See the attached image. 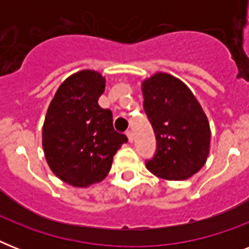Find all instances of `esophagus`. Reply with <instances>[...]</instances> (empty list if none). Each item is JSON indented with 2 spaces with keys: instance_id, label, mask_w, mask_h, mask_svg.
<instances>
[{
  "instance_id": "obj_1",
  "label": "esophagus",
  "mask_w": 249,
  "mask_h": 249,
  "mask_svg": "<svg viewBox=\"0 0 249 249\" xmlns=\"http://www.w3.org/2000/svg\"><path fill=\"white\" fill-rule=\"evenodd\" d=\"M126 136H128L129 142H133V140H134V136H133L132 130H126Z\"/></svg>"
}]
</instances>
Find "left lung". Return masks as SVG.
<instances>
[{
	"instance_id": "1",
	"label": "left lung",
	"mask_w": 249,
	"mask_h": 249,
	"mask_svg": "<svg viewBox=\"0 0 249 249\" xmlns=\"http://www.w3.org/2000/svg\"><path fill=\"white\" fill-rule=\"evenodd\" d=\"M143 109L156 138V151L146 160L151 173L182 181L204 165L211 130L199 102L185 84L156 73L142 84Z\"/></svg>"
}]
</instances>
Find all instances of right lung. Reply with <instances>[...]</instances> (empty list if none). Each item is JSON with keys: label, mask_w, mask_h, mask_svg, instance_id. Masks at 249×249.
<instances>
[{"label": "right lung", "mask_w": 249, "mask_h": 249, "mask_svg": "<svg viewBox=\"0 0 249 249\" xmlns=\"http://www.w3.org/2000/svg\"><path fill=\"white\" fill-rule=\"evenodd\" d=\"M105 79L84 70L70 76L49 106L42 129V146L50 169L68 185L88 187L108 174L112 160L128 138L116 132L111 109L98 98Z\"/></svg>", "instance_id": "1"}]
</instances>
